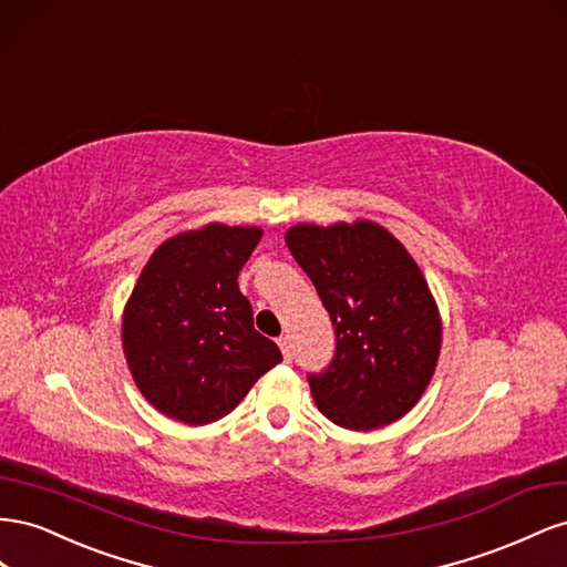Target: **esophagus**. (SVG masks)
Masks as SVG:
<instances>
[{
    "label": "esophagus",
    "instance_id": "esophagus-1",
    "mask_svg": "<svg viewBox=\"0 0 567 567\" xmlns=\"http://www.w3.org/2000/svg\"><path fill=\"white\" fill-rule=\"evenodd\" d=\"M278 344H280V349H282V355H285V361H292V339H289L287 334L285 337H280L278 339Z\"/></svg>",
    "mask_w": 567,
    "mask_h": 567
}]
</instances>
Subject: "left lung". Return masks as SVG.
<instances>
[{
	"instance_id": "obj_1",
	"label": "left lung",
	"mask_w": 567,
	"mask_h": 567,
	"mask_svg": "<svg viewBox=\"0 0 567 567\" xmlns=\"http://www.w3.org/2000/svg\"><path fill=\"white\" fill-rule=\"evenodd\" d=\"M289 251L330 313L337 351L309 375L318 411L368 432L406 415L427 390L442 349V318L423 270L373 220L292 225Z\"/></svg>"
}]
</instances>
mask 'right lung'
<instances>
[{"label": "right lung", "mask_w": 567, "mask_h": 567, "mask_svg": "<svg viewBox=\"0 0 567 567\" xmlns=\"http://www.w3.org/2000/svg\"><path fill=\"white\" fill-rule=\"evenodd\" d=\"M264 230L208 223L150 256L123 309V353L142 396L187 425L228 415L282 361L254 330L237 275Z\"/></svg>", "instance_id": "add662e5"}]
</instances>
